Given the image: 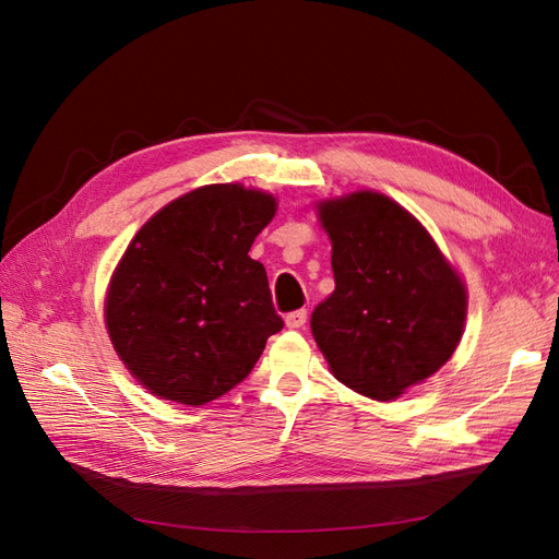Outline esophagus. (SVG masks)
I'll return each instance as SVG.
<instances>
[{
    "label": "esophagus",
    "instance_id": "esophagus-1",
    "mask_svg": "<svg viewBox=\"0 0 559 559\" xmlns=\"http://www.w3.org/2000/svg\"><path fill=\"white\" fill-rule=\"evenodd\" d=\"M306 321H308V310H294L286 314V326L289 329H300Z\"/></svg>",
    "mask_w": 559,
    "mask_h": 559
}]
</instances>
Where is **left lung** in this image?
Masks as SVG:
<instances>
[{"label":"left lung","instance_id":"left-lung-1","mask_svg":"<svg viewBox=\"0 0 559 559\" xmlns=\"http://www.w3.org/2000/svg\"><path fill=\"white\" fill-rule=\"evenodd\" d=\"M335 292L310 329L333 376L392 401L433 376L456 349L466 294L431 235L394 200L359 191L321 202Z\"/></svg>","mask_w":559,"mask_h":559}]
</instances>
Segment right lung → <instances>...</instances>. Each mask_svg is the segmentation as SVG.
I'll use <instances>...</instances> for the list:
<instances>
[{"label": "right lung", "mask_w": 559, "mask_h": 559, "mask_svg": "<svg viewBox=\"0 0 559 559\" xmlns=\"http://www.w3.org/2000/svg\"><path fill=\"white\" fill-rule=\"evenodd\" d=\"M275 198L212 183L134 235L107 296L118 357L151 394L202 405L240 384L282 331L265 267L249 257Z\"/></svg>", "instance_id": "obj_1"}]
</instances>
